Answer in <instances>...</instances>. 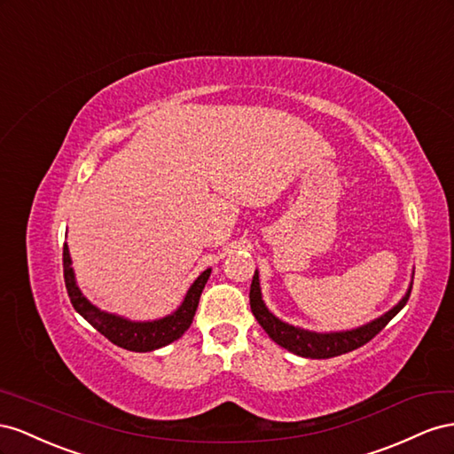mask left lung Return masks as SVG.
<instances>
[{
	"instance_id": "obj_1",
	"label": "left lung",
	"mask_w": 454,
	"mask_h": 454,
	"mask_svg": "<svg viewBox=\"0 0 454 454\" xmlns=\"http://www.w3.org/2000/svg\"><path fill=\"white\" fill-rule=\"evenodd\" d=\"M412 287V285H411ZM411 287L407 289L405 296L401 299L392 309L377 319H372L367 325H361L352 331H336V333H316V331H306L301 327L289 325L281 319H278L274 314L270 312L262 301L261 293V279H258V271H254L253 283H251V293H249V302H251V312L261 323V327L268 333V336L274 342H278L281 348L289 349V352L309 357V359H329L334 356H342L352 352V349L367 344L372 336H377L390 319H394L399 309L403 308L411 296Z\"/></svg>"
}]
</instances>
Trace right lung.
<instances>
[{
	"label": "right lung",
	"mask_w": 454,
	"mask_h": 454,
	"mask_svg": "<svg viewBox=\"0 0 454 454\" xmlns=\"http://www.w3.org/2000/svg\"><path fill=\"white\" fill-rule=\"evenodd\" d=\"M62 264L64 283H67V291L75 312L83 319H87L100 334H105L110 342L129 349V352H152V349H158L178 340L192 325V319L196 316V309L200 304L201 291L207 279L211 276V268H207L203 274L192 283L183 304H180L173 314L153 321H131L121 316L102 312V309H98L95 304H90L85 299L75 283L72 258L67 243H64L62 249Z\"/></svg>",
	"instance_id": "right-lung-1"
}]
</instances>
